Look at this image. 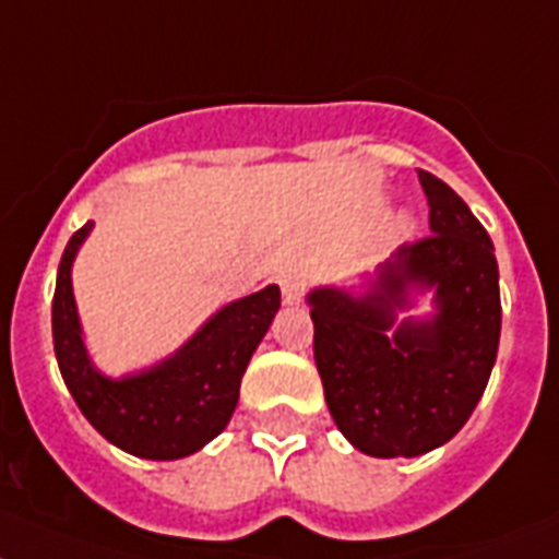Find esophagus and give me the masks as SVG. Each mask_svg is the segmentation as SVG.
<instances>
[{
  "instance_id": "esophagus-1",
  "label": "esophagus",
  "mask_w": 559,
  "mask_h": 559,
  "mask_svg": "<svg viewBox=\"0 0 559 559\" xmlns=\"http://www.w3.org/2000/svg\"><path fill=\"white\" fill-rule=\"evenodd\" d=\"M280 288H283V299L288 302V306H299L302 290H306V283H302L299 276H285L283 283H280Z\"/></svg>"
}]
</instances>
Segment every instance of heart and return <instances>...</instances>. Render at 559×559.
I'll use <instances>...</instances> for the list:
<instances>
[{"mask_svg":"<svg viewBox=\"0 0 559 559\" xmlns=\"http://www.w3.org/2000/svg\"><path fill=\"white\" fill-rule=\"evenodd\" d=\"M396 228L408 230V228H412V223H408V219H400V223H396Z\"/></svg>","mask_w":559,"mask_h":559,"instance_id":"b5f03b06","label":"heart"}]
</instances>
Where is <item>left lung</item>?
<instances>
[{"label":"left lung","instance_id":"obj_1","mask_svg":"<svg viewBox=\"0 0 559 559\" xmlns=\"http://www.w3.org/2000/svg\"><path fill=\"white\" fill-rule=\"evenodd\" d=\"M426 239L357 285L308 290L313 359L336 428L368 456H419L451 440L486 391L500 345L491 237L442 179L419 170ZM432 294L428 318H404Z\"/></svg>","mask_w":559,"mask_h":559}]
</instances>
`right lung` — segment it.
I'll list each match as a JSON object with an SVG mask.
<instances>
[{
	"mask_svg": "<svg viewBox=\"0 0 559 559\" xmlns=\"http://www.w3.org/2000/svg\"><path fill=\"white\" fill-rule=\"evenodd\" d=\"M94 223L64 246L53 290V352L85 419L117 449L142 460H182L223 435L239 382L280 311V288L265 285L207 317L177 352L142 371L108 377L85 348L71 269Z\"/></svg>",
	"mask_w": 559,
	"mask_h": 559,
	"instance_id": "add662e5",
	"label": "right lung"
}]
</instances>
